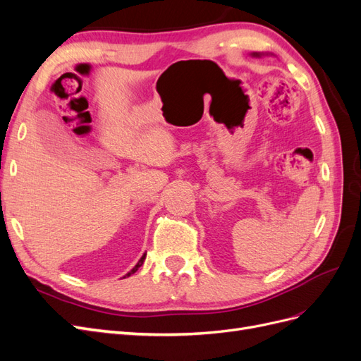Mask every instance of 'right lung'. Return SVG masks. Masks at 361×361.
Returning a JSON list of instances; mask_svg holds the SVG:
<instances>
[{
	"instance_id": "obj_1",
	"label": "right lung",
	"mask_w": 361,
	"mask_h": 361,
	"mask_svg": "<svg viewBox=\"0 0 361 361\" xmlns=\"http://www.w3.org/2000/svg\"><path fill=\"white\" fill-rule=\"evenodd\" d=\"M145 259H146V255H143V257H141V259L138 260V264H137V265H135V267H134L133 269H130V271L128 272V276H130V274H134V272H135V271H137V269H138V268H140L141 265H143V262H145Z\"/></svg>"
}]
</instances>
